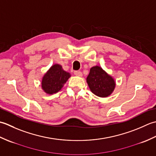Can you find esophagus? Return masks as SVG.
Returning a JSON list of instances; mask_svg holds the SVG:
<instances>
[{
    "instance_id": "1",
    "label": "esophagus",
    "mask_w": 156,
    "mask_h": 156,
    "mask_svg": "<svg viewBox=\"0 0 156 156\" xmlns=\"http://www.w3.org/2000/svg\"><path fill=\"white\" fill-rule=\"evenodd\" d=\"M74 74L75 76H80V77H81V76H82V73L80 72V71H74Z\"/></svg>"
}]
</instances>
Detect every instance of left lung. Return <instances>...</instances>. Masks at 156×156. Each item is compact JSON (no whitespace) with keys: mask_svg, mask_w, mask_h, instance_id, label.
Segmentation results:
<instances>
[{"mask_svg":"<svg viewBox=\"0 0 156 156\" xmlns=\"http://www.w3.org/2000/svg\"><path fill=\"white\" fill-rule=\"evenodd\" d=\"M87 82L92 93L101 98L110 96L116 86L114 78L98 66L90 68Z\"/></svg>","mask_w":156,"mask_h":156,"instance_id":"obj_1","label":"left lung"}]
</instances>
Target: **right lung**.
Masks as SVG:
<instances>
[{
  "label": "right lung",
  "mask_w": 156,
  "mask_h": 156,
  "mask_svg": "<svg viewBox=\"0 0 156 156\" xmlns=\"http://www.w3.org/2000/svg\"><path fill=\"white\" fill-rule=\"evenodd\" d=\"M70 76V74L64 71L61 65L55 64L43 76L41 88L48 94L57 93L63 88Z\"/></svg>",
  "instance_id": "right-lung-1"
}]
</instances>
